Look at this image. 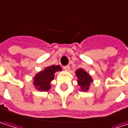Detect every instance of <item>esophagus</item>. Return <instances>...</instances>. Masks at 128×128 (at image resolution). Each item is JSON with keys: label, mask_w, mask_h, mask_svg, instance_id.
I'll use <instances>...</instances> for the list:
<instances>
[{"label": "esophagus", "mask_w": 128, "mask_h": 128, "mask_svg": "<svg viewBox=\"0 0 128 128\" xmlns=\"http://www.w3.org/2000/svg\"><path fill=\"white\" fill-rule=\"evenodd\" d=\"M64 70L65 71H70V66L68 65V66H64Z\"/></svg>", "instance_id": "esophagus-1"}]
</instances>
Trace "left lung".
<instances>
[{
  "mask_svg": "<svg viewBox=\"0 0 128 128\" xmlns=\"http://www.w3.org/2000/svg\"><path fill=\"white\" fill-rule=\"evenodd\" d=\"M75 74L78 78V84L80 86V90L82 92H88L90 89V83L94 81L92 77L82 68L76 70Z\"/></svg>",
  "mask_w": 128,
  "mask_h": 128,
  "instance_id": "1",
  "label": "left lung"
}]
</instances>
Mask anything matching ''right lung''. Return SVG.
<instances>
[{
	"label": "right lung",
	"instance_id": "add662e5",
	"mask_svg": "<svg viewBox=\"0 0 128 128\" xmlns=\"http://www.w3.org/2000/svg\"><path fill=\"white\" fill-rule=\"evenodd\" d=\"M59 65H52L46 67L42 71L38 72L33 79L32 84L36 90L39 91H48L50 89V82L55 78V73L62 71Z\"/></svg>",
	"mask_w": 128,
	"mask_h": 128
}]
</instances>
